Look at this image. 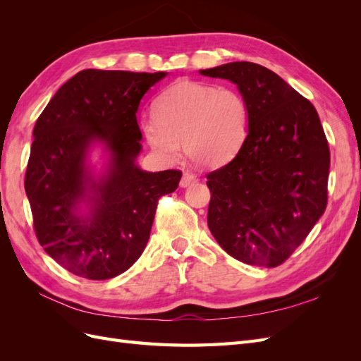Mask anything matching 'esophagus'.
I'll return each instance as SVG.
<instances>
[{
  "mask_svg": "<svg viewBox=\"0 0 361 361\" xmlns=\"http://www.w3.org/2000/svg\"><path fill=\"white\" fill-rule=\"evenodd\" d=\"M195 182H197V176H195V174L191 173V171H185L182 174V179H180V187L182 188L190 187V185H192Z\"/></svg>",
  "mask_w": 361,
  "mask_h": 361,
  "instance_id": "34e87169",
  "label": "esophagus"
}]
</instances>
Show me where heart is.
<instances>
[{"label":"heart","instance_id":"1","mask_svg":"<svg viewBox=\"0 0 361 361\" xmlns=\"http://www.w3.org/2000/svg\"><path fill=\"white\" fill-rule=\"evenodd\" d=\"M250 108L231 87L179 81L162 92L155 114L143 117L141 130L149 146L169 162L187 155L206 167L221 166L243 146Z\"/></svg>","mask_w":361,"mask_h":361}]
</instances>
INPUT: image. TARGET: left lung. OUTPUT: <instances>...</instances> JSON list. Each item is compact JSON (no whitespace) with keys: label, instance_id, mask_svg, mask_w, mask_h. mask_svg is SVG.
I'll return each instance as SVG.
<instances>
[{"label":"left lung","instance_id":"1","mask_svg":"<svg viewBox=\"0 0 361 361\" xmlns=\"http://www.w3.org/2000/svg\"><path fill=\"white\" fill-rule=\"evenodd\" d=\"M238 85L250 108L236 157L207 173V226L227 255L248 265H281L329 200L330 149L313 104L277 73L250 61L200 71Z\"/></svg>","mask_w":361,"mask_h":361}]
</instances>
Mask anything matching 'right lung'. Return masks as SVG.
<instances>
[{
	"label": "right lung",
	"mask_w": 361,
	"mask_h": 361,
	"mask_svg": "<svg viewBox=\"0 0 361 361\" xmlns=\"http://www.w3.org/2000/svg\"><path fill=\"white\" fill-rule=\"evenodd\" d=\"M166 75L81 71L37 118L25 171L32 227L43 250L75 276L108 280L133 267L149 241L158 200L178 188L180 170L149 173L135 166L138 105ZM93 140L112 155L111 170L97 183L85 167ZM87 198L92 214L81 217L75 211Z\"/></svg>",
	"instance_id": "right-lung-1"
}]
</instances>
